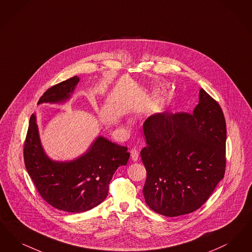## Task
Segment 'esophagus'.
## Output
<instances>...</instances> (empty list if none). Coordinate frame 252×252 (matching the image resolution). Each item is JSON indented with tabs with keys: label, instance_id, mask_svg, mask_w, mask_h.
<instances>
[{
	"label": "esophagus",
	"instance_id": "1",
	"mask_svg": "<svg viewBox=\"0 0 252 252\" xmlns=\"http://www.w3.org/2000/svg\"><path fill=\"white\" fill-rule=\"evenodd\" d=\"M131 160L133 162H136L139 158V152L136 149H131Z\"/></svg>",
	"mask_w": 252,
	"mask_h": 252
}]
</instances>
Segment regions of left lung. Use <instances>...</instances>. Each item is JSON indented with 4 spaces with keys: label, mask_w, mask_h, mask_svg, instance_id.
I'll use <instances>...</instances> for the list:
<instances>
[{
    "label": "left lung",
    "mask_w": 252,
    "mask_h": 252,
    "mask_svg": "<svg viewBox=\"0 0 252 252\" xmlns=\"http://www.w3.org/2000/svg\"><path fill=\"white\" fill-rule=\"evenodd\" d=\"M143 131L147 205L165 217L197 210L225 174L227 130L219 103L201 88L192 114L156 113Z\"/></svg>",
    "instance_id": "8db88e82"
}]
</instances>
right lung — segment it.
Wrapping results in <instances>:
<instances>
[{"label":"right lung","instance_id":"1","mask_svg":"<svg viewBox=\"0 0 252 252\" xmlns=\"http://www.w3.org/2000/svg\"><path fill=\"white\" fill-rule=\"evenodd\" d=\"M79 82L80 78L74 76L49 88L37 104L66 102ZM127 150L98 135L85 154L70 161H55L44 151L33 114L23 156L27 172L44 200L58 210L77 214L98 206L106 198L115 171L129 160Z\"/></svg>","mask_w":252,"mask_h":252}]
</instances>
